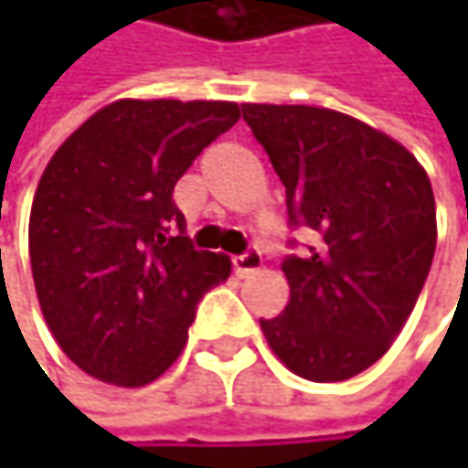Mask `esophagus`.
<instances>
[{
    "mask_svg": "<svg viewBox=\"0 0 468 468\" xmlns=\"http://www.w3.org/2000/svg\"><path fill=\"white\" fill-rule=\"evenodd\" d=\"M231 262H234V273H237V276H250V273H255V271L261 268L262 258L258 250H250V252H244V255H237Z\"/></svg>",
    "mask_w": 468,
    "mask_h": 468,
    "instance_id": "esophagus-1",
    "label": "esophagus"
}]
</instances>
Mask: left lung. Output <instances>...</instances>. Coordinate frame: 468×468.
<instances>
[{"instance_id": "obj_1", "label": "left lung", "mask_w": 468, "mask_h": 468, "mask_svg": "<svg viewBox=\"0 0 468 468\" xmlns=\"http://www.w3.org/2000/svg\"><path fill=\"white\" fill-rule=\"evenodd\" d=\"M286 187L289 218L317 234L286 258L289 304L261 320L294 375L338 383L372 367L396 341L430 273L438 218L422 164L359 119L297 103H242Z\"/></svg>"}]
</instances>
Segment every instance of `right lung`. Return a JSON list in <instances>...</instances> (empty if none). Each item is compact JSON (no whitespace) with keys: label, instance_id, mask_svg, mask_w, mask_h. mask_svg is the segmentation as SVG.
Listing matches in <instances>:
<instances>
[{"label":"right lung","instance_id":"1","mask_svg":"<svg viewBox=\"0 0 468 468\" xmlns=\"http://www.w3.org/2000/svg\"><path fill=\"white\" fill-rule=\"evenodd\" d=\"M234 101L119 99L88 117L46 164L27 250L46 325L90 378L154 383L187 344L195 304L231 273L185 237L171 195Z\"/></svg>","mask_w":468,"mask_h":468}]
</instances>
